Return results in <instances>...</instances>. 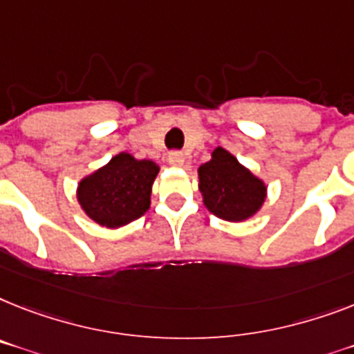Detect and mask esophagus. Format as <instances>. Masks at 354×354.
I'll return each mask as SVG.
<instances>
[{"mask_svg":"<svg viewBox=\"0 0 354 354\" xmlns=\"http://www.w3.org/2000/svg\"><path fill=\"white\" fill-rule=\"evenodd\" d=\"M168 162H170L171 166H183L184 153L183 151H170V153H168Z\"/></svg>","mask_w":354,"mask_h":354,"instance_id":"1","label":"esophagus"}]
</instances>
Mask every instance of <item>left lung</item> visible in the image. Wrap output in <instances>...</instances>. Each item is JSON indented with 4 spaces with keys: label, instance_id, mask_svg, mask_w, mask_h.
I'll return each instance as SVG.
<instances>
[{
    "label": "left lung",
    "instance_id": "8db88e82",
    "mask_svg": "<svg viewBox=\"0 0 354 354\" xmlns=\"http://www.w3.org/2000/svg\"><path fill=\"white\" fill-rule=\"evenodd\" d=\"M198 188L206 208L232 223L251 217L266 198L264 183L224 148H217L212 160L198 168Z\"/></svg>",
    "mask_w": 354,
    "mask_h": 354
}]
</instances>
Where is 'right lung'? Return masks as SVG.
<instances>
[{
    "instance_id": "add662e5",
    "label": "right lung",
    "mask_w": 354,
    "mask_h": 354,
    "mask_svg": "<svg viewBox=\"0 0 354 354\" xmlns=\"http://www.w3.org/2000/svg\"><path fill=\"white\" fill-rule=\"evenodd\" d=\"M157 174L159 166L156 162L119 153L79 183V204L101 226H124L150 208L151 184Z\"/></svg>"
}]
</instances>
